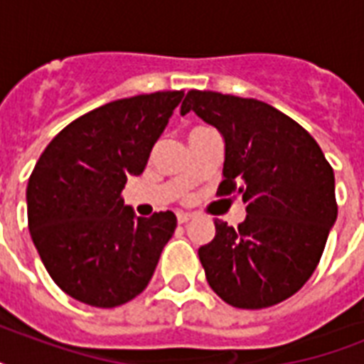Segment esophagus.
Returning a JSON list of instances; mask_svg holds the SVG:
<instances>
[{"mask_svg": "<svg viewBox=\"0 0 364 364\" xmlns=\"http://www.w3.org/2000/svg\"><path fill=\"white\" fill-rule=\"evenodd\" d=\"M191 219H193V213H187V211H179V213H177V223H179V225H185V223H188Z\"/></svg>", "mask_w": 364, "mask_h": 364, "instance_id": "1", "label": "esophagus"}]
</instances>
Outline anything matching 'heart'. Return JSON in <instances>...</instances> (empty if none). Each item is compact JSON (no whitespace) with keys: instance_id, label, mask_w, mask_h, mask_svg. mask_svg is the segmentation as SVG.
I'll return each instance as SVG.
<instances>
[{"instance_id":"obj_1","label":"heart","mask_w":364,"mask_h":364,"mask_svg":"<svg viewBox=\"0 0 364 364\" xmlns=\"http://www.w3.org/2000/svg\"><path fill=\"white\" fill-rule=\"evenodd\" d=\"M194 130H202V128H194ZM194 130H193V132H194Z\"/></svg>"}]
</instances>
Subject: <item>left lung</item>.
Masks as SVG:
<instances>
[{
	"mask_svg": "<svg viewBox=\"0 0 364 364\" xmlns=\"http://www.w3.org/2000/svg\"><path fill=\"white\" fill-rule=\"evenodd\" d=\"M194 111L225 141L217 193L240 194L245 219H215V238L198 249L210 287L227 304L260 310L293 296L316 270L336 223L334 171L308 132L253 98L191 90Z\"/></svg>",
	"mask_w": 364,
	"mask_h": 364,
	"instance_id": "obj_1",
	"label": "left lung"
}]
</instances>
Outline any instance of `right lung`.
Wrapping results in <instances>:
<instances>
[{
    "label": "right lung",
    "instance_id": "1",
    "mask_svg": "<svg viewBox=\"0 0 364 364\" xmlns=\"http://www.w3.org/2000/svg\"><path fill=\"white\" fill-rule=\"evenodd\" d=\"M183 90L105 104L68 124L37 160L26 202L43 264L64 293L96 308L121 306L147 287L177 217H136L122 200L141 176Z\"/></svg>",
    "mask_w": 364,
    "mask_h": 364
}]
</instances>
